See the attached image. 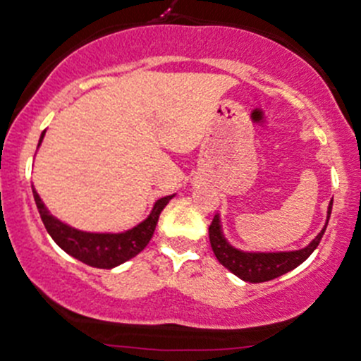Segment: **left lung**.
Wrapping results in <instances>:
<instances>
[{
	"label": "left lung",
	"instance_id": "obj_1",
	"mask_svg": "<svg viewBox=\"0 0 361 361\" xmlns=\"http://www.w3.org/2000/svg\"><path fill=\"white\" fill-rule=\"evenodd\" d=\"M332 200L329 203V210H326V221L322 231L318 233L310 245L299 250H288V252H247L240 250V248L233 247L228 240H226L224 231H222L221 214H215L214 221H212L210 228H208V236H210L212 250H214L217 261L224 267H228L233 274L241 278L243 281H250V283H262V281L274 280V278L281 276V274L288 273V271L295 269L300 266L311 254L314 248L318 247L322 241L323 233H325L326 224H329L330 214H332Z\"/></svg>",
	"mask_w": 361,
	"mask_h": 361
}]
</instances>
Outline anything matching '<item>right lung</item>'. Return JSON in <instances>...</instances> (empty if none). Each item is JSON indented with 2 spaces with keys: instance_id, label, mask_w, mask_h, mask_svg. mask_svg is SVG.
Here are the masks:
<instances>
[{
  "instance_id": "add662e5",
  "label": "right lung",
  "mask_w": 361,
  "mask_h": 361,
  "mask_svg": "<svg viewBox=\"0 0 361 361\" xmlns=\"http://www.w3.org/2000/svg\"><path fill=\"white\" fill-rule=\"evenodd\" d=\"M44 132L39 137L38 147L42 146ZM32 196H35L36 207H38L42 221L47 228L48 235L51 240L66 252L71 257L78 259V261L88 264L92 267H100V269H113V267L120 266L132 257H135L139 252L146 248L151 238L154 235L156 224H158L159 214L166 203L173 198L176 195L163 196V198L156 200L153 210L149 212L142 222H139L133 228L126 229L121 233H92V231H81V229L71 228L66 222L59 221L55 215L50 214L47 205L39 198L38 191L32 185Z\"/></svg>"
}]
</instances>
